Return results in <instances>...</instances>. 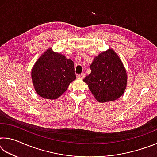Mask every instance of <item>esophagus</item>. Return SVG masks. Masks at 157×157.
Listing matches in <instances>:
<instances>
[{
  "label": "esophagus",
  "mask_w": 157,
  "mask_h": 157,
  "mask_svg": "<svg viewBox=\"0 0 157 157\" xmlns=\"http://www.w3.org/2000/svg\"><path fill=\"white\" fill-rule=\"evenodd\" d=\"M77 77H78V78H79V79H84V78L85 77V74L84 73H81V74H79V75H78Z\"/></svg>",
  "instance_id": "34e87169"
}]
</instances>
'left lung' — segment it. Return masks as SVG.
I'll return each instance as SVG.
<instances>
[{
  "label": "left lung",
  "mask_w": 157,
  "mask_h": 157,
  "mask_svg": "<svg viewBox=\"0 0 157 157\" xmlns=\"http://www.w3.org/2000/svg\"><path fill=\"white\" fill-rule=\"evenodd\" d=\"M90 68L91 73L83 81L98 102H112L124 94L127 82L126 69L113 49L100 52Z\"/></svg>",
  "instance_id": "obj_1"
}]
</instances>
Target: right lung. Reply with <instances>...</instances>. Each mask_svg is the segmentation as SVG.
<instances>
[{
    "label": "right lung",
    "mask_w": 157,
    "mask_h": 157,
    "mask_svg": "<svg viewBox=\"0 0 157 157\" xmlns=\"http://www.w3.org/2000/svg\"><path fill=\"white\" fill-rule=\"evenodd\" d=\"M34 90L43 98L55 100L61 96L76 78L74 63L64 55L47 49L32 68Z\"/></svg>",
    "instance_id": "1"
}]
</instances>
